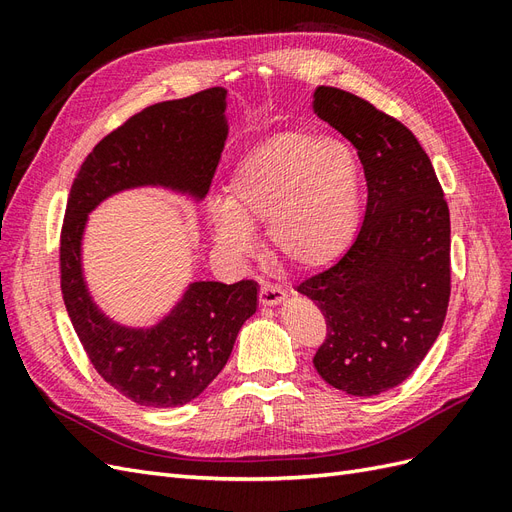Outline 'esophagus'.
<instances>
[{
  "label": "esophagus",
  "mask_w": 512,
  "mask_h": 512,
  "mask_svg": "<svg viewBox=\"0 0 512 512\" xmlns=\"http://www.w3.org/2000/svg\"><path fill=\"white\" fill-rule=\"evenodd\" d=\"M282 301H286V290L280 286H273V284H262L260 286V303L265 307H273V305H280Z\"/></svg>",
  "instance_id": "34e87169"
}]
</instances>
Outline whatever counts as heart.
<instances>
[{"label": "heart", "instance_id": "heart-1", "mask_svg": "<svg viewBox=\"0 0 512 512\" xmlns=\"http://www.w3.org/2000/svg\"><path fill=\"white\" fill-rule=\"evenodd\" d=\"M361 190V160L342 138L275 134L232 170L222 200L209 203L213 243L243 256L252 250L250 226L265 224L271 250L292 267H324L354 237Z\"/></svg>", "mask_w": 512, "mask_h": 512}]
</instances>
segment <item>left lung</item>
<instances>
[{"instance_id":"1","label":"left lung","mask_w":512,"mask_h":512,"mask_svg":"<svg viewBox=\"0 0 512 512\" xmlns=\"http://www.w3.org/2000/svg\"><path fill=\"white\" fill-rule=\"evenodd\" d=\"M312 111L359 151L367 209L333 267L297 292L327 320L314 367L333 389L374 397L404 382L436 342L451 297V218L416 136L359 96L316 87Z\"/></svg>"}]
</instances>
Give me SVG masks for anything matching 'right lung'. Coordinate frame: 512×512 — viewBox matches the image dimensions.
Instances as JSON below:
<instances>
[{
	"label": "right lung",
	"mask_w": 512,
	"mask_h": 512,
	"mask_svg": "<svg viewBox=\"0 0 512 512\" xmlns=\"http://www.w3.org/2000/svg\"><path fill=\"white\" fill-rule=\"evenodd\" d=\"M226 108L224 87L145 108L94 147L68 196L59 250L68 316L98 374L141 406L177 408L207 389L256 314L258 284L190 282L158 322L123 324L89 290L87 222L104 200L141 188L203 203L230 130Z\"/></svg>",
	"instance_id": "right-lung-1"
}]
</instances>
